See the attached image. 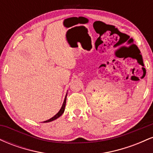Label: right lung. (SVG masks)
Instances as JSON below:
<instances>
[{
	"label": "right lung",
	"instance_id": "right-lung-1",
	"mask_svg": "<svg viewBox=\"0 0 153 153\" xmlns=\"http://www.w3.org/2000/svg\"><path fill=\"white\" fill-rule=\"evenodd\" d=\"M67 94H66V96H65V98L64 102H63V103H62V107H61L60 110L59 111L58 113H57V114H56V115H54L53 117H52V118H51V119H48V120L45 121V122H52V121H54V120H55L56 119L59 118V117H60V116L62 114L63 112H64V111H65V104H66V98H67Z\"/></svg>",
	"mask_w": 153,
	"mask_h": 153
}]
</instances>
